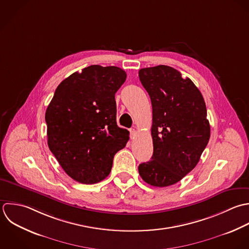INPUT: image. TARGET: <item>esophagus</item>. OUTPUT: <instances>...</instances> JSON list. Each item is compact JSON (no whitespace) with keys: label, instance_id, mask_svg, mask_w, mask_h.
I'll return each instance as SVG.
<instances>
[{"label":"esophagus","instance_id":"obj_1","mask_svg":"<svg viewBox=\"0 0 249 249\" xmlns=\"http://www.w3.org/2000/svg\"><path fill=\"white\" fill-rule=\"evenodd\" d=\"M136 135H137V131H136L135 129H131V130H130V136H131V138L134 139V138L136 137Z\"/></svg>","mask_w":249,"mask_h":249}]
</instances>
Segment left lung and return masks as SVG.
<instances>
[{
  "mask_svg": "<svg viewBox=\"0 0 249 249\" xmlns=\"http://www.w3.org/2000/svg\"><path fill=\"white\" fill-rule=\"evenodd\" d=\"M140 80L152 105L153 155L139 166L148 184L166 187L181 180L198 164L211 137L202 93L169 66L141 69Z\"/></svg>",
  "mask_w": 249,
  "mask_h": 249,
  "instance_id": "1",
  "label": "left lung"
}]
</instances>
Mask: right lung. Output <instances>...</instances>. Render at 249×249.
<instances>
[{"instance_id": "add662e5", "label": "right lung", "mask_w": 249, "mask_h": 249, "mask_svg": "<svg viewBox=\"0 0 249 249\" xmlns=\"http://www.w3.org/2000/svg\"><path fill=\"white\" fill-rule=\"evenodd\" d=\"M126 76L114 66L84 68L58 85L46 108L48 147L77 182L105 179L114 155L129 141V131L116 123L115 93Z\"/></svg>"}]
</instances>
